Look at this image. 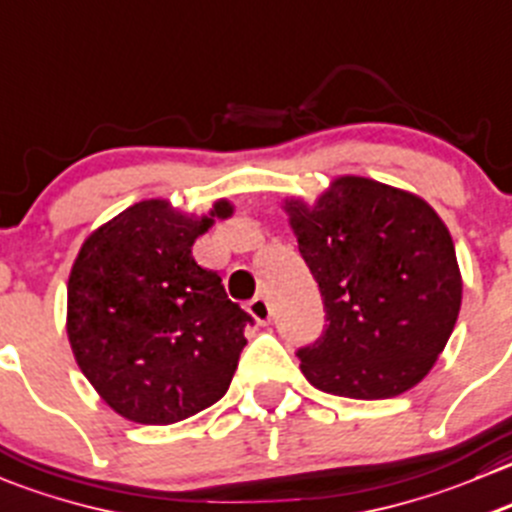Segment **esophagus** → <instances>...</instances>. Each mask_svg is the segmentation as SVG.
<instances>
[{
    "label": "esophagus",
    "mask_w": 512,
    "mask_h": 512,
    "mask_svg": "<svg viewBox=\"0 0 512 512\" xmlns=\"http://www.w3.org/2000/svg\"><path fill=\"white\" fill-rule=\"evenodd\" d=\"M247 310H250V315L255 317L260 325H267L272 317V307H270V302H267V297H255V300H250Z\"/></svg>",
    "instance_id": "1"
}]
</instances>
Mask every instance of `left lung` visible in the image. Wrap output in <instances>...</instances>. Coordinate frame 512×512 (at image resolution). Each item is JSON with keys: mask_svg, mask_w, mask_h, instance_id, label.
<instances>
[{"mask_svg": "<svg viewBox=\"0 0 512 512\" xmlns=\"http://www.w3.org/2000/svg\"><path fill=\"white\" fill-rule=\"evenodd\" d=\"M310 267L325 330L300 347V367L322 393L395 398L435 365L463 300L453 237L413 192L367 177H337L315 205L285 200Z\"/></svg>", "mask_w": 512, "mask_h": 512, "instance_id": "obj_1", "label": "left lung"}]
</instances>
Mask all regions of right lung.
Masks as SVG:
<instances>
[{
    "label": "right lung",
    "instance_id": "right-lung-1",
    "mask_svg": "<svg viewBox=\"0 0 512 512\" xmlns=\"http://www.w3.org/2000/svg\"><path fill=\"white\" fill-rule=\"evenodd\" d=\"M210 215L145 200L84 240L67 285L74 360L104 403L142 425H170L215 405L230 388L252 317L222 277L192 257Z\"/></svg>",
    "mask_w": 512,
    "mask_h": 512
}]
</instances>
